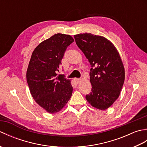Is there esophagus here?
<instances>
[{"label": "esophagus", "instance_id": "obj_1", "mask_svg": "<svg viewBox=\"0 0 147 147\" xmlns=\"http://www.w3.org/2000/svg\"><path fill=\"white\" fill-rule=\"evenodd\" d=\"M74 81H75L76 83L78 84L81 82V79H80V78H75V79H74Z\"/></svg>", "mask_w": 147, "mask_h": 147}]
</instances>
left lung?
Returning <instances> with one entry per match:
<instances>
[{
  "mask_svg": "<svg viewBox=\"0 0 147 147\" xmlns=\"http://www.w3.org/2000/svg\"><path fill=\"white\" fill-rule=\"evenodd\" d=\"M76 45L90 62L92 92L86 99L93 107L105 110L119 96L124 84V68L112 43L102 36L92 33L74 36Z\"/></svg>",
  "mask_w": 147,
  "mask_h": 147,
  "instance_id": "8db88e82",
  "label": "left lung"
}]
</instances>
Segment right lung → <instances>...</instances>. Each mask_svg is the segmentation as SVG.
<instances>
[{
    "label": "right lung",
    "mask_w": 147,
    "mask_h": 147,
    "mask_svg": "<svg viewBox=\"0 0 147 147\" xmlns=\"http://www.w3.org/2000/svg\"><path fill=\"white\" fill-rule=\"evenodd\" d=\"M74 42L69 35L57 33L40 43L32 53L26 80L33 99L51 114L60 111L73 93L71 81L57 75L65 51Z\"/></svg>",
    "instance_id": "obj_1"
}]
</instances>
